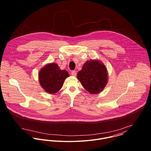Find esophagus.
<instances>
[{
  "mask_svg": "<svg viewBox=\"0 0 151 151\" xmlns=\"http://www.w3.org/2000/svg\"><path fill=\"white\" fill-rule=\"evenodd\" d=\"M71 75H72L73 76H76V75H77V73H76V71H72L71 73Z\"/></svg>",
  "mask_w": 151,
  "mask_h": 151,
  "instance_id": "34e87169",
  "label": "esophagus"
}]
</instances>
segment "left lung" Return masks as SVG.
<instances>
[{
    "label": "left lung",
    "mask_w": 151,
    "mask_h": 151,
    "mask_svg": "<svg viewBox=\"0 0 151 151\" xmlns=\"http://www.w3.org/2000/svg\"><path fill=\"white\" fill-rule=\"evenodd\" d=\"M77 78L90 93H98L107 84V70L98 60L87 61L78 73Z\"/></svg>",
    "instance_id": "1"
}]
</instances>
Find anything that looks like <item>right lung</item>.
I'll list each match as a JSON object with an SVG mask.
<instances>
[{"mask_svg":"<svg viewBox=\"0 0 151 151\" xmlns=\"http://www.w3.org/2000/svg\"><path fill=\"white\" fill-rule=\"evenodd\" d=\"M68 76V73L66 70H60L55 63H50L40 70L39 81L46 92L53 94L62 88L65 79Z\"/></svg>","mask_w":151,"mask_h":151,"instance_id":"1","label":"right lung"}]
</instances>
